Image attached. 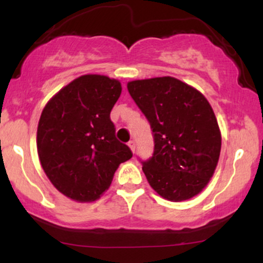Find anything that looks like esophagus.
I'll return each instance as SVG.
<instances>
[{
    "instance_id": "34e87169",
    "label": "esophagus",
    "mask_w": 263,
    "mask_h": 263,
    "mask_svg": "<svg viewBox=\"0 0 263 263\" xmlns=\"http://www.w3.org/2000/svg\"><path fill=\"white\" fill-rule=\"evenodd\" d=\"M128 147L131 148L132 152H135V148H136V142L134 140L128 141Z\"/></svg>"
}]
</instances>
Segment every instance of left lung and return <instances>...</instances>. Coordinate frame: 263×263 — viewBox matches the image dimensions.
<instances>
[{
    "label": "left lung",
    "mask_w": 263,
    "mask_h": 263,
    "mask_svg": "<svg viewBox=\"0 0 263 263\" xmlns=\"http://www.w3.org/2000/svg\"><path fill=\"white\" fill-rule=\"evenodd\" d=\"M127 89L152 129V157L140 159L151 186L172 201L197 195L213 177L221 149L210 104L171 77L131 81Z\"/></svg>",
    "instance_id": "obj_1"
}]
</instances>
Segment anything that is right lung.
<instances>
[{"mask_svg": "<svg viewBox=\"0 0 263 263\" xmlns=\"http://www.w3.org/2000/svg\"><path fill=\"white\" fill-rule=\"evenodd\" d=\"M120 81L83 75L45 105L37 131L42 167L60 193L96 200L110 186L120 163L132 152L115 135L110 112L121 95Z\"/></svg>", "mask_w": 263, "mask_h": 263, "instance_id": "1", "label": "right lung"}]
</instances>
